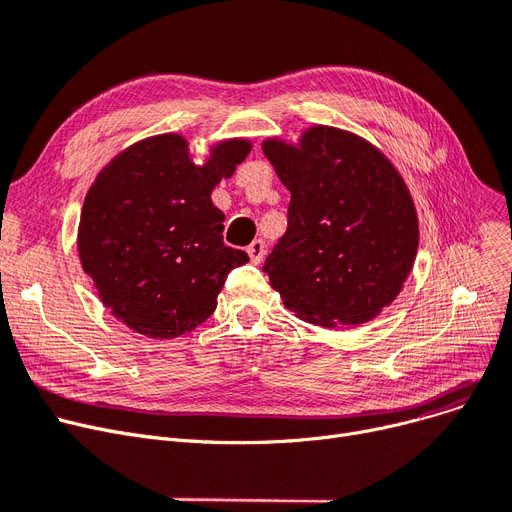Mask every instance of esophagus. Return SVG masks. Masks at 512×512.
Masks as SVG:
<instances>
[{"mask_svg":"<svg viewBox=\"0 0 512 512\" xmlns=\"http://www.w3.org/2000/svg\"><path fill=\"white\" fill-rule=\"evenodd\" d=\"M247 253H249L251 261L259 265L263 261V257H265V244H263V240H253L249 247H247Z\"/></svg>","mask_w":512,"mask_h":512,"instance_id":"1","label":"esophagus"}]
</instances>
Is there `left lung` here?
<instances>
[{
  "label": "left lung",
  "mask_w": 512,
  "mask_h": 512,
  "mask_svg": "<svg viewBox=\"0 0 512 512\" xmlns=\"http://www.w3.org/2000/svg\"><path fill=\"white\" fill-rule=\"evenodd\" d=\"M261 148L291 192L288 228L263 265L284 307L324 328L374 320L402 293L418 251L402 173L381 148L330 125Z\"/></svg>",
  "instance_id": "8db88e82"
}]
</instances>
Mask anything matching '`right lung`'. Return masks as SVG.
I'll list each match as a JSON object with an SVG mask.
<instances>
[{
  "label": "right lung",
  "mask_w": 512,
  "mask_h": 512,
  "mask_svg": "<svg viewBox=\"0 0 512 512\" xmlns=\"http://www.w3.org/2000/svg\"><path fill=\"white\" fill-rule=\"evenodd\" d=\"M251 140L215 142L196 165L180 133L127 146L85 194L77 251L83 272L117 320L150 339H175L217 307L230 270L249 261L224 244L211 192L234 175Z\"/></svg>",
  "instance_id": "1"
}]
</instances>
